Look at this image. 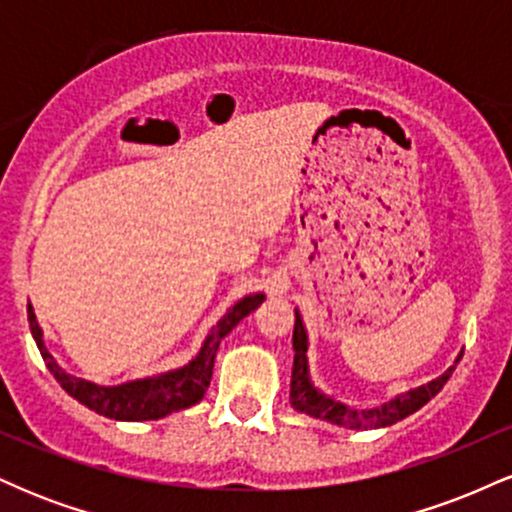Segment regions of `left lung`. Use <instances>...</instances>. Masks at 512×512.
I'll return each mask as SVG.
<instances>
[{"label":"left lung","mask_w":512,"mask_h":512,"mask_svg":"<svg viewBox=\"0 0 512 512\" xmlns=\"http://www.w3.org/2000/svg\"><path fill=\"white\" fill-rule=\"evenodd\" d=\"M293 373H291V404L293 409L303 411V414L315 416V419H325L330 424L354 428V431H363V428H385L397 424V421L407 419L409 414L419 411L426 402H431L433 397L443 390V385L448 383V378L455 370L457 363H460L462 356H457L455 366H450L443 375L436 380H431L428 385L416 387V390H409L407 395H399L390 402H385L383 407L368 409V411H356L349 409L342 402H334L332 397H325L320 390H315L313 383H310L308 373V334H305L301 313L296 310V325H293Z\"/></svg>","instance_id":"1"}]
</instances>
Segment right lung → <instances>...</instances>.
<instances>
[{
  "instance_id": "obj_1",
  "label": "right lung",
  "mask_w": 512,
  "mask_h": 512,
  "mask_svg": "<svg viewBox=\"0 0 512 512\" xmlns=\"http://www.w3.org/2000/svg\"><path fill=\"white\" fill-rule=\"evenodd\" d=\"M262 301V293H255V296H245L243 301L233 305V308L221 317L219 325L211 330L202 351H199L187 366H182L178 370H168V373L156 375V378L132 380V383H122L115 387L88 383V380L74 378V375L64 373V370L57 366L55 358L50 356V351L45 349L43 330H40L38 320H35L31 303H28V322H31V332L35 344H38L40 349V356H43L50 373L55 375L57 383L62 385V390H67L69 395L79 399L84 407L93 409L101 416H108V419L154 421L173 414V411L187 409L192 407V404L202 402L204 392H207L209 387L211 370H214V358L216 351H219L221 339L226 337L245 315H250L252 310L260 308Z\"/></svg>"
}]
</instances>
